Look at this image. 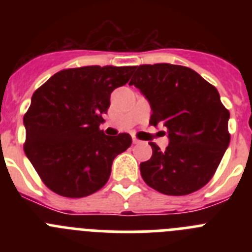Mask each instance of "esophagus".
I'll use <instances>...</instances> for the list:
<instances>
[{"instance_id":"1","label":"esophagus","mask_w":252,"mask_h":252,"mask_svg":"<svg viewBox=\"0 0 252 252\" xmlns=\"http://www.w3.org/2000/svg\"><path fill=\"white\" fill-rule=\"evenodd\" d=\"M132 142H133V144H135V145H137V144H140V142H141V141H140V140H137L136 137H133Z\"/></svg>"}]
</instances>
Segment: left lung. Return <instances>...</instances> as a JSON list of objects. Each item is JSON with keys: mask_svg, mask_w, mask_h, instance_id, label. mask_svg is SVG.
<instances>
[{"mask_svg": "<svg viewBox=\"0 0 252 252\" xmlns=\"http://www.w3.org/2000/svg\"><path fill=\"white\" fill-rule=\"evenodd\" d=\"M131 86L151 107L150 125L168 128L165 150L150 142L153 155L140 164L149 187L168 195H186L208 183L230 144V112L216 87L193 69L161 63L133 68Z\"/></svg>", "mask_w": 252, "mask_h": 252, "instance_id": "8db88e82", "label": "left lung"}]
</instances>
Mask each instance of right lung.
Returning a JSON list of instances; mask_svg holds the SVG:
<instances>
[{
	"label": "right lung",
	"instance_id": "add662e5",
	"mask_svg": "<svg viewBox=\"0 0 252 252\" xmlns=\"http://www.w3.org/2000/svg\"><path fill=\"white\" fill-rule=\"evenodd\" d=\"M135 66H82L60 70L31 97L24 116V146L45 186L57 194L82 198L99 190L112 162L130 148L131 136L99 130L113 90Z\"/></svg>",
	"mask_w": 252,
	"mask_h": 252
}]
</instances>
